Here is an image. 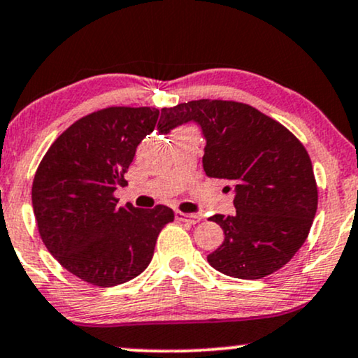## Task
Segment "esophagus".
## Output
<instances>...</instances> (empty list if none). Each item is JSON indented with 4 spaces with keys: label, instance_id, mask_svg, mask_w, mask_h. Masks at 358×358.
Instances as JSON below:
<instances>
[{
    "label": "esophagus",
    "instance_id": "obj_1",
    "mask_svg": "<svg viewBox=\"0 0 358 358\" xmlns=\"http://www.w3.org/2000/svg\"><path fill=\"white\" fill-rule=\"evenodd\" d=\"M176 219L180 220V222H187V224H197L201 220L199 215L196 214H186V213H176Z\"/></svg>",
    "mask_w": 358,
    "mask_h": 358
}]
</instances>
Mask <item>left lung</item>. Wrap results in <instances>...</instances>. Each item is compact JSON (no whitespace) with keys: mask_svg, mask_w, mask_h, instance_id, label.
Listing matches in <instances>:
<instances>
[{"mask_svg":"<svg viewBox=\"0 0 358 358\" xmlns=\"http://www.w3.org/2000/svg\"><path fill=\"white\" fill-rule=\"evenodd\" d=\"M196 122L206 139L207 178L227 180L236 214L209 220L224 242L207 262L236 279L254 280L284 267L306 242L317 213V184L306 148L290 131L249 104L189 101L162 109L157 129L169 134Z\"/></svg>","mask_w":358,"mask_h":358,"instance_id":"left-lung-1","label":"left lung"}]
</instances>
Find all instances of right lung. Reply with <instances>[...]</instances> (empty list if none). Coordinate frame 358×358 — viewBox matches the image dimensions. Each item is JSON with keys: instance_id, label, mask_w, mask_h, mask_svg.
Here are the masks:
<instances>
[{"instance_id": "obj_1", "label": "right lung", "mask_w": 358, "mask_h": 358, "mask_svg": "<svg viewBox=\"0 0 358 358\" xmlns=\"http://www.w3.org/2000/svg\"><path fill=\"white\" fill-rule=\"evenodd\" d=\"M157 119L156 108L92 113L52 143L34 176L33 210L44 245L66 271L92 285L138 277L151 262L161 229L174 220L166 206L117 207L114 197Z\"/></svg>"}]
</instances>
